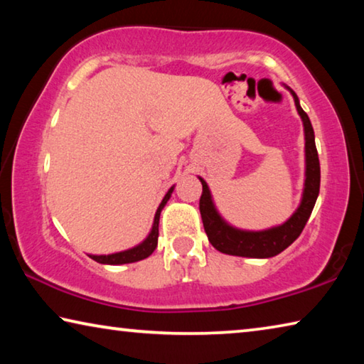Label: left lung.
I'll list each match as a JSON object with an SVG mask.
<instances>
[{
  "label": "left lung",
  "mask_w": 364,
  "mask_h": 364,
  "mask_svg": "<svg viewBox=\"0 0 364 364\" xmlns=\"http://www.w3.org/2000/svg\"><path fill=\"white\" fill-rule=\"evenodd\" d=\"M294 96L295 107L304 122L305 132V184L301 202L292 217L279 226H273L263 231H245L228 225L221 218L217 208H215L210 189L207 183L199 176L202 183V196L199 200L200 217L204 223L207 237L215 249L228 255L249 257V258H269L281 254L287 249L295 239L304 231L308 218H310L313 207L319 194V181H321V170H319V159L315 144V132H313L311 122L300 107L299 97L294 91L286 86Z\"/></svg>",
  "instance_id": "1"
}]
</instances>
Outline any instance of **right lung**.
Wrapping results in <instances>:
<instances>
[{
    "label": "right lung",
    "instance_id": "right-lung-1",
    "mask_svg": "<svg viewBox=\"0 0 364 364\" xmlns=\"http://www.w3.org/2000/svg\"><path fill=\"white\" fill-rule=\"evenodd\" d=\"M173 188L171 186L168 189V193L165 194V197L160 202V205L156 212V217H154V225H152V230L149 232V236H147L143 242L138 244L136 247L133 249H128V250H123V252H117V254H110V255H90V258H93L95 262L97 263H102V264H123V263H133V262H139V260H144V258L149 257L154 250L157 247V239H159V218H160V212H162V208L167 204L171 193H173Z\"/></svg>",
    "mask_w": 364,
    "mask_h": 364
}]
</instances>
